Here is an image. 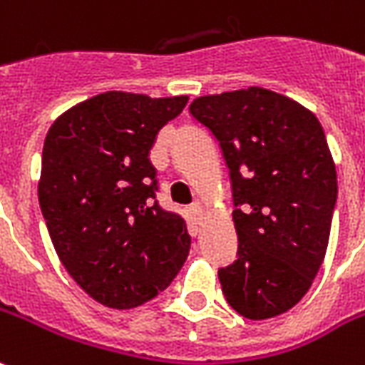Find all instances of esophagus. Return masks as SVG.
<instances>
[{
    "label": "esophagus",
    "instance_id": "obj_1",
    "mask_svg": "<svg viewBox=\"0 0 365 365\" xmlns=\"http://www.w3.org/2000/svg\"><path fill=\"white\" fill-rule=\"evenodd\" d=\"M189 212L193 214V218H201V214H202V205L199 201H195L191 207H189Z\"/></svg>",
    "mask_w": 365,
    "mask_h": 365
}]
</instances>
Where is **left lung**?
Segmentation results:
<instances>
[{
    "label": "left lung",
    "instance_id": "1",
    "mask_svg": "<svg viewBox=\"0 0 365 365\" xmlns=\"http://www.w3.org/2000/svg\"><path fill=\"white\" fill-rule=\"evenodd\" d=\"M230 168L237 260L218 269L222 293L249 319L291 310L312 285L329 243L337 170L324 128L289 97L264 90L197 97Z\"/></svg>",
    "mask_w": 365,
    "mask_h": 365
}]
</instances>
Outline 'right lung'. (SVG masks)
I'll use <instances>...</instances> for the list:
<instances>
[{"instance_id":"right-lung-1","label":"right lung","mask_w":365,"mask_h":365,"mask_svg":"<svg viewBox=\"0 0 365 365\" xmlns=\"http://www.w3.org/2000/svg\"><path fill=\"white\" fill-rule=\"evenodd\" d=\"M187 99L107 91L68 108L46 135L38 199L47 232L72 279L108 308L155 299L189 255L185 220L155 201L149 160Z\"/></svg>"}]
</instances>
